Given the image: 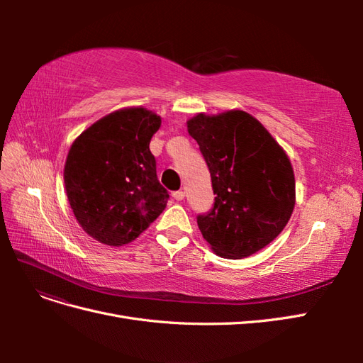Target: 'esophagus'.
Returning <instances> with one entry per match:
<instances>
[{"label": "esophagus", "instance_id": "obj_1", "mask_svg": "<svg viewBox=\"0 0 363 363\" xmlns=\"http://www.w3.org/2000/svg\"><path fill=\"white\" fill-rule=\"evenodd\" d=\"M172 199L177 200V201H182L184 199V192L183 191H175L172 192Z\"/></svg>", "mask_w": 363, "mask_h": 363}]
</instances>
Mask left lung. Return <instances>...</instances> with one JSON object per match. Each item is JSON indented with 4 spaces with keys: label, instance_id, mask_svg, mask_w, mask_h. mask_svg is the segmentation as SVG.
Instances as JSON below:
<instances>
[{
    "label": "left lung",
    "instance_id": "left-lung-1",
    "mask_svg": "<svg viewBox=\"0 0 363 363\" xmlns=\"http://www.w3.org/2000/svg\"><path fill=\"white\" fill-rule=\"evenodd\" d=\"M211 171L213 207L196 216L218 256L242 259L267 247L286 227L295 206L289 157L269 131L244 111L188 121Z\"/></svg>",
    "mask_w": 363,
    "mask_h": 363
}]
</instances>
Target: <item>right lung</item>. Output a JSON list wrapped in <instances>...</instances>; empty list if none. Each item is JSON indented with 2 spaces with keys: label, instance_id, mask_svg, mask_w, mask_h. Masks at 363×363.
<instances>
[{
  "label": "right lung",
  "instance_id": "1",
  "mask_svg": "<svg viewBox=\"0 0 363 363\" xmlns=\"http://www.w3.org/2000/svg\"><path fill=\"white\" fill-rule=\"evenodd\" d=\"M162 119L144 107L121 108L74 140L63 179L75 219L98 242L135 240L164 211L168 191L157 180L150 140Z\"/></svg>",
  "mask_w": 363,
  "mask_h": 363
}]
</instances>
